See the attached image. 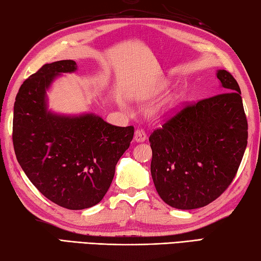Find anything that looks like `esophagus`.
<instances>
[{"instance_id": "esophagus-1", "label": "esophagus", "mask_w": 261, "mask_h": 261, "mask_svg": "<svg viewBox=\"0 0 261 261\" xmlns=\"http://www.w3.org/2000/svg\"><path fill=\"white\" fill-rule=\"evenodd\" d=\"M147 138L146 136V132H145V130L143 129H138L136 132H135V140L137 141V143H141V141H145Z\"/></svg>"}]
</instances>
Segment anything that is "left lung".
Returning <instances> with one entry per match:
<instances>
[{"mask_svg":"<svg viewBox=\"0 0 261 261\" xmlns=\"http://www.w3.org/2000/svg\"><path fill=\"white\" fill-rule=\"evenodd\" d=\"M223 93L175 113L149 136L151 174L161 199L178 210L211 204L235 178L247 144L241 88L219 70Z\"/></svg>","mask_w":261,"mask_h":261,"instance_id":"obj_1","label":"left lung"}]
</instances>
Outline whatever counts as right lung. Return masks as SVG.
Listing matches in <instances>:
<instances>
[{
  "label": "right lung",
  "mask_w": 261,
  "mask_h": 261,
  "mask_svg": "<svg viewBox=\"0 0 261 261\" xmlns=\"http://www.w3.org/2000/svg\"><path fill=\"white\" fill-rule=\"evenodd\" d=\"M76 69L71 60L42 65L21 84L12 122L21 169L47 199L68 210L102 200L135 134L132 125H112L93 114L68 117L47 112L46 88L57 74Z\"/></svg>",
  "instance_id": "1"
}]
</instances>
